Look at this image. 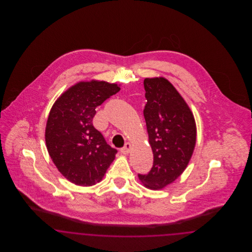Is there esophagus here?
Masks as SVG:
<instances>
[{"instance_id":"obj_1","label":"esophagus","mask_w":252,"mask_h":252,"mask_svg":"<svg viewBox=\"0 0 252 252\" xmlns=\"http://www.w3.org/2000/svg\"><path fill=\"white\" fill-rule=\"evenodd\" d=\"M130 150H131V144H129V143H126L123 148H121L120 151L122 154L126 155V154H128L130 152Z\"/></svg>"}]
</instances>
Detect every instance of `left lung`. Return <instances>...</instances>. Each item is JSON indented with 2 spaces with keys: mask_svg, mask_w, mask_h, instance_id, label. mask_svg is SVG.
<instances>
[{
  "mask_svg": "<svg viewBox=\"0 0 252 252\" xmlns=\"http://www.w3.org/2000/svg\"><path fill=\"white\" fill-rule=\"evenodd\" d=\"M144 86L147 100L144 116L154 161L148 174L138 176L144 187L160 190L187 167L195 145L196 126L191 109L167 79L145 78Z\"/></svg>",
  "mask_w": 252,
  "mask_h": 252,
  "instance_id": "1",
  "label": "left lung"
}]
</instances>
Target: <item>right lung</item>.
I'll return each mask as SVG.
<instances>
[{"instance_id":"1","label":"right lung","mask_w":252,"mask_h":252,"mask_svg":"<svg viewBox=\"0 0 252 252\" xmlns=\"http://www.w3.org/2000/svg\"><path fill=\"white\" fill-rule=\"evenodd\" d=\"M120 87L106 81L79 82L55 102L49 113L45 142L60 173L72 183L93 186L100 182L117 150L94 128L96 107L117 94Z\"/></svg>"}]
</instances>
